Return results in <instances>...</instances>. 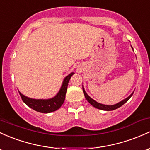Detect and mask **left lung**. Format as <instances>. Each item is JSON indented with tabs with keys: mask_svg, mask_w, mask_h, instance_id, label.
<instances>
[{
	"mask_svg": "<svg viewBox=\"0 0 150 150\" xmlns=\"http://www.w3.org/2000/svg\"><path fill=\"white\" fill-rule=\"evenodd\" d=\"M83 94H84L85 98L86 99V100H87L88 102H89L90 104L93 106V107L97 108V109H101V110H105V111H112V110H114V109H117V108L122 107L124 104H125V103H126L127 101H128L130 98H131V96H132V94L134 93L133 92L131 95H129V96L127 98H126V99H125L124 100L121 101L120 102L117 103V104H114V105H105V104H100V103H98L97 101H94V99H91V98L90 97V96H88L87 94H86V92L85 91L84 88H83Z\"/></svg>",
	"mask_w": 150,
	"mask_h": 150,
	"instance_id": "1",
	"label": "left lung"
}]
</instances>
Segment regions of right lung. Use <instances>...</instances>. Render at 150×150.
I'll use <instances>...</instances> for the list:
<instances>
[{"instance_id":"1","label":"right lung","mask_w":150,"mask_h":150,"mask_svg":"<svg viewBox=\"0 0 150 150\" xmlns=\"http://www.w3.org/2000/svg\"><path fill=\"white\" fill-rule=\"evenodd\" d=\"M74 74V72L69 74L63 81L62 86L59 90V93L56 95L54 97L49 99H30L24 96L19 91L22 100L27 106L33 109L36 112H41V113H50V112H54L57 110L62 107V105L65 100L66 93H67V86L69 80L72 75Z\"/></svg>"}]
</instances>
